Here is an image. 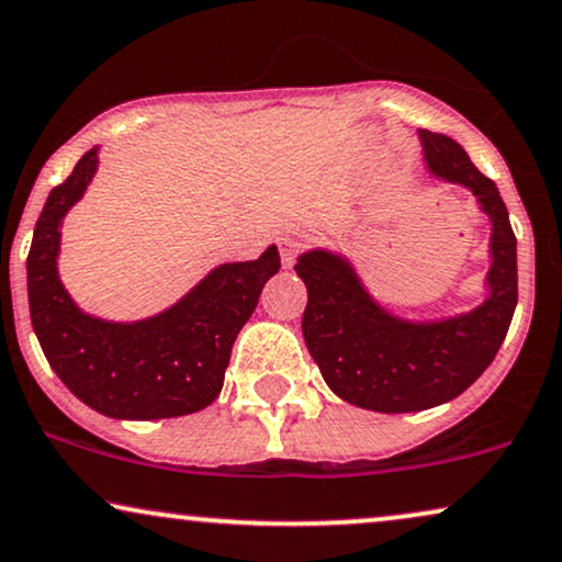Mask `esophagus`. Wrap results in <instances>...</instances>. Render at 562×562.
Segmentation results:
<instances>
[{
    "label": "esophagus",
    "instance_id": "obj_1",
    "mask_svg": "<svg viewBox=\"0 0 562 562\" xmlns=\"http://www.w3.org/2000/svg\"><path fill=\"white\" fill-rule=\"evenodd\" d=\"M301 246H303V236L301 233H288V236H282L280 238V257H282V267L285 269H290L295 265V257H297V251H301Z\"/></svg>",
    "mask_w": 562,
    "mask_h": 562
}]
</instances>
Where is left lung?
<instances>
[{
    "label": "left lung",
    "instance_id": "left-lung-1",
    "mask_svg": "<svg viewBox=\"0 0 562 562\" xmlns=\"http://www.w3.org/2000/svg\"><path fill=\"white\" fill-rule=\"evenodd\" d=\"M425 170L472 191L490 220L485 301L464 314L404 318L371 295L345 254L311 248L295 272L308 290L303 337L326 386L339 400L373 412H420L457 400L493 363L518 301L516 236L501 191L464 147L420 130Z\"/></svg>",
    "mask_w": 562,
    "mask_h": 562
}]
</instances>
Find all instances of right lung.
Listing matches in <instances>:
<instances>
[{
  "label": "right lung",
  "mask_w": 562,
  "mask_h": 562,
  "mask_svg": "<svg viewBox=\"0 0 562 562\" xmlns=\"http://www.w3.org/2000/svg\"><path fill=\"white\" fill-rule=\"evenodd\" d=\"M98 150L77 160L52 189L27 254V303L48 366L90 409L113 420H162L204 409L217 400L238 331L257 308L261 288L280 272L269 246L254 261L210 269L160 314L109 322L85 314L61 285L59 248L67 212L98 173Z\"/></svg>",
  "instance_id": "1"
}]
</instances>
